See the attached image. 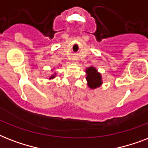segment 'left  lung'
I'll list each match as a JSON object with an SVG mask.
<instances>
[{"instance_id": "left-lung-1", "label": "left lung", "mask_w": 148, "mask_h": 148, "mask_svg": "<svg viewBox=\"0 0 148 148\" xmlns=\"http://www.w3.org/2000/svg\"><path fill=\"white\" fill-rule=\"evenodd\" d=\"M87 73V81H88V85L91 89H95L98 88L102 84L101 80V75L100 73L97 72L96 68L94 67H90L86 70Z\"/></svg>"}]
</instances>
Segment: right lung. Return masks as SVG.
Returning <instances> with one entry per match:
<instances>
[{"label":"right lung","instance_id":"add662e5","mask_svg":"<svg viewBox=\"0 0 148 148\" xmlns=\"http://www.w3.org/2000/svg\"><path fill=\"white\" fill-rule=\"evenodd\" d=\"M55 77V74H54V75H52V76H51V77H50V79H53V77Z\"/></svg>","mask_w":148,"mask_h":148}]
</instances>
